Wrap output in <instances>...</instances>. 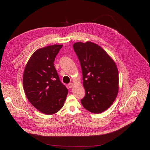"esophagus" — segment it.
Masks as SVG:
<instances>
[{"label": "esophagus", "instance_id": "obj_1", "mask_svg": "<svg viewBox=\"0 0 150 150\" xmlns=\"http://www.w3.org/2000/svg\"><path fill=\"white\" fill-rule=\"evenodd\" d=\"M73 86H74V84H73V83H70L69 84V88H72L73 87Z\"/></svg>", "mask_w": 150, "mask_h": 150}]
</instances>
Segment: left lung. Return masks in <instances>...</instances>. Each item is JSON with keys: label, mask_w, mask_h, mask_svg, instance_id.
I'll list each match as a JSON object with an SVG mask.
<instances>
[{"label": "left lung", "mask_w": 150, "mask_h": 150, "mask_svg": "<svg viewBox=\"0 0 150 150\" xmlns=\"http://www.w3.org/2000/svg\"><path fill=\"white\" fill-rule=\"evenodd\" d=\"M73 48L80 61L86 96L81 102L94 114L110 107L119 92L117 66L107 52L91 42H76Z\"/></svg>", "instance_id": "obj_1"}]
</instances>
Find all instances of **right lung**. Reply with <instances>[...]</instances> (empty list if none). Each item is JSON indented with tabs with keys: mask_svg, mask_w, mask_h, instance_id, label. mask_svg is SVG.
<instances>
[{
	"mask_svg": "<svg viewBox=\"0 0 150 150\" xmlns=\"http://www.w3.org/2000/svg\"><path fill=\"white\" fill-rule=\"evenodd\" d=\"M62 46L55 44L37 50L29 58L23 72L25 95L31 104L44 114L59 111L68 94L53 64Z\"/></svg>",
	"mask_w": 150,
	"mask_h": 150,
	"instance_id": "obj_1",
	"label": "right lung"
}]
</instances>
